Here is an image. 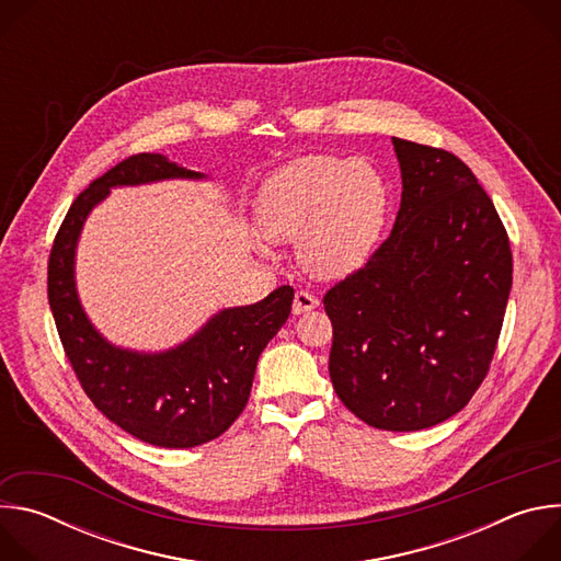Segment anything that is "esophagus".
<instances>
[{"label": "esophagus", "instance_id": "obj_1", "mask_svg": "<svg viewBox=\"0 0 561 561\" xmlns=\"http://www.w3.org/2000/svg\"><path fill=\"white\" fill-rule=\"evenodd\" d=\"M317 306H319V299H317L314 293H310V290H297L295 293V301H293V312L295 314L308 312V310H312Z\"/></svg>", "mask_w": 561, "mask_h": 561}]
</instances>
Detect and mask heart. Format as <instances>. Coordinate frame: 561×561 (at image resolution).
<instances>
[{
    "mask_svg": "<svg viewBox=\"0 0 561 561\" xmlns=\"http://www.w3.org/2000/svg\"><path fill=\"white\" fill-rule=\"evenodd\" d=\"M383 215V178L364 159L299 157L260 195L262 230L275 239L299 237L301 264L324 277L346 275L366 262Z\"/></svg>",
    "mask_w": 561,
    "mask_h": 561,
    "instance_id": "heart-1",
    "label": "heart"
}]
</instances>
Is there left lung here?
Masks as SVG:
<instances>
[{"instance_id": "1", "label": "left lung", "mask_w": 561, "mask_h": 561, "mask_svg": "<svg viewBox=\"0 0 561 561\" xmlns=\"http://www.w3.org/2000/svg\"><path fill=\"white\" fill-rule=\"evenodd\" d=\"M394 226L324 295L331 381L373 428L409 433L459 413L489 375L513 286L508 232L472 171L444 148L392 137Z\"/></svg>"}]
</instances>
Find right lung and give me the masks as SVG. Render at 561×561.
I'll use <instances>...</instances> for the list:
<instances>
[{
  "label": "right lung",
  "instance_id": "obj_1",
  "mask_svg": "<svg viewBox=\"0 0 561 561\" xmlns=\"http://www.w3.org/2000/svg\"><path fill=\"white\" fill-rule=\"evenodd\" d=\"M204 178L167 154L126 157L91 182L68 208L48 257V304L64 353L98 411L133 437L162 448H195L230 428L247 409L257 359L290 314L295 290L224 308L188 342L167 353L108 344L89 322L75 290V247L84 219L113 186Z\"/></svg>",
  "mask_w": 561,
  "mask_h": 561
}]
</instances>
